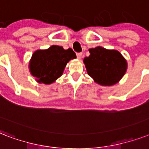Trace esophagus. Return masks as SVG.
<instances>
[{"label": "esophagus", "mask_w": 149, "mask_h": 149, "mask_svg": "<svg viewBox=\"0 0 149 149\" xmlns=\"http://www.w3.org/2000/svg\"><path fill=\"white\" fill-rule=\"evenodd\" d=\"M76 56H77L78 58H81V56H82V53H77V54H76Z\"/></svg>", "instance_id": "esophagus-1"}]
</instances>
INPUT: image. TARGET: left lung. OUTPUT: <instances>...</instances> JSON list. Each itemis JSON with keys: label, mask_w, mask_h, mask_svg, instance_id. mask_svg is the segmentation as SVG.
<instances>
[{"label": "left lung", "mask_w": 149, "mask_h": 149, "mask_svg": "<svg viewBox=\"0 0 149 149\" xmlns=\"http://www.w3.org/2000/svg\"><path fill=\"white\" fill-rule=\"evenodd\" d=\"M84 59L88 75L101 85H113L121 79L127 70V61L117 50L101 47L89 49Z\"/></svg>", "instance_id": "8db88e82"}]
</instances>
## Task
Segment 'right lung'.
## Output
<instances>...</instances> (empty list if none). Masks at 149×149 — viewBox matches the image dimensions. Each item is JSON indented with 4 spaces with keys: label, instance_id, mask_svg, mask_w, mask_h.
Wrapping results in <instances>:
<instances>
[{
    "label": "right lung",
    "instance_id": "obj_1",
    "mask_svg": "<svg viewBox=\"0 0 149 149\" xmlns=\"http://www.w3.org/2000/svg\"><path fill=\"white\" fill-rule=\"evenodd\" d=\"M76 57L71 49H64L60 46H52L45 50H37L33 54L29 68L38 82L51 84L61 76L67 63Z\"/></svg>",
    "mask_w": 149,
    "mask_h": 149
}]
</instances>
